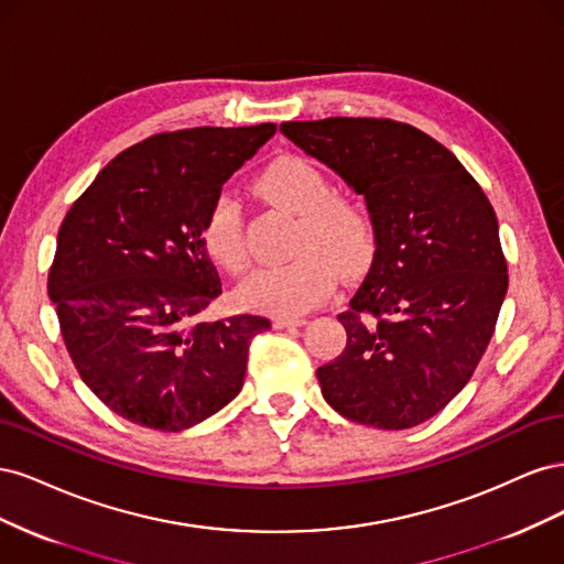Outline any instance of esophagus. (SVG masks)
<instances>
[{"instance_id":"1","label":"esophagus","mask_w":564,"mask_h":564,"mask_svg":"<svg viewBox=\"0 0 564 564\" xmlns=\"http://www.w3.org/2000/svg\"><path fill=\"white\" fill-rule=\"evenodd\" d=\"M305 317H275L272 327L275 329H289V327H303Z\"/></svg>"}]
</instances>
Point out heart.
<instances>
[{"mask_svg":"<svg viewBox=\"0 0 564 564\" xmlns=\"http://www.w3.org/2000/svg\"><path fill=\"white\" fill-rule=\"evenodd\" d=\"M253 187L263 199L296 216L292 261L253 270L237 289L245 308L270 315H301L332 292L334 268L340 275L360 272L377 247V218L369 204L350 193L332 191L329 176L299 155L265 164ZM202 247L226 272L247 268L245 220L240 202L218 193L202 218Z\"/></svg>","mask_w":564,"mask_h":564,"instance_id":"b5f03b06","label":"heart"}]
</instances>
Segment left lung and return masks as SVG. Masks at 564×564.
<instances>
[{
  "label": "left lung",
  "mask_w": 564,
  "mask_h": 564,
  "mask_svg": "<svg viewBox=\"0 0 564 564\" xmlns=\"http://www.w3.org/2000/svg\"><path fill=\"white\" fill-rule=\"evenodd\" d=\"M280 131L344 178L377 218V251L338 319L346 348L317 369L340 416L404 431L470 381L508 292L499 220L452 152L377 117L284 122Z\"/></svg>",
  "instance_id": "left-lung-1"
}]
</instances>
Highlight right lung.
I'll use <instances>...</instances> for the list:
<instances>
[{
  "label": "right lung",
  "instance_id": "1",
  "mask_svg": "<svg viewBox=\"0 0 564 564\" xmlns=\"http://www.w3.org/2000/svg\"><path fill=\"white\" fill-rule=\"evenodd\" d=\"M275 124L155 133L100 169L65 214L48 270L65 348L122 419L181 433L242 390L270 319L199 322L220 294L202 218Z\"/></svg>",
  "mask_w": 564,
  "mask_h": 564
}]
</instances>
